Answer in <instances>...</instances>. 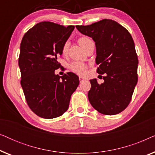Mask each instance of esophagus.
<instances>
[{
  "instance_id": "34e87169",
  "label": "esophagus",
  "mask_w": 155,
  "mask_h": 155,
  "mask_svg": "<svg viewBox=\"0 0 155 155\" xmlns=\"http://www.w3.org/2000/svg\"><path fill=\"white\" fill-rule=\"evenodd\" d=\"M79 80H80V82H83L84 80V78H82V77H80L79 78Z\"/></svg>"
}]
</instances>
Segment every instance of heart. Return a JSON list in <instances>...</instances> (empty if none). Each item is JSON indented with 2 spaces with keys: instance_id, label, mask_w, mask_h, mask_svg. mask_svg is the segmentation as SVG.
Returning <instances> with one entry per match:
<instances>
[{
  "instance_id": "b5f03b06",
  "label": "heart",
  "mask_w": 155,
  "mask_h": 155,
  "mask_svg": "<svg viewBox=\"0 0 155 155\" xmlns=\"http://www.w3.org/2000/svg\"><path fill=\"white\" fill-rule=\"evenodd\" d=\"M90 39H89L87 37H81L80 38L79 40H78V43L80 46H82V48L84 47V46L85 45L87 42ZM68 43H65L63 47V52L66 53L68 50ZM70 68L73 73L76 74H78V75H83L84 72L86 71V65L84 63L80 62V61H75V62H73L70 65Z\"/></svg>"
}]
</instances>
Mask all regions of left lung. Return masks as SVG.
<instances>
[{"mask_svg": "<svg viewBox=\"0 0 155 155\" xmlns=\"http://www.w3.org/2000/svg\"><path fill=\"white\" fill-rule=\"evenodd\" d=\"M82 35L95 42L97 72L104 82L90 80L89 101L93 108L105 115H115L130 103L137 82L138 60L130 34L116 21L104 19L87 26H76Z\"/></svg>", "mask_w": 155, "mask_h": 155, "instance_id": "obj_1", "label": "left lung"}]
</instances>
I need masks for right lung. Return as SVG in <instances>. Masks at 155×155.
Returning <instances> with one entry per match:
<instances>
[{
	"label": "right lung",
	"instance_id": "1",
	"mask_svg": "<svg viewBox=\"0 0 155 155\" xmlns=\"http://www.w3.org/2000/svg\"><path fill=\"white\" fill-rule=\"evenodd\" d=\"M74 28L41 22L29 29L21 41V86L27 104L39 117L49 119L65 113L80 83L78 76L71 72L63 76L55 74L61 65L58 58Z\"/></svg>",
	"mask_w": 155,
	"mask_h": 155
}]
</instances>
